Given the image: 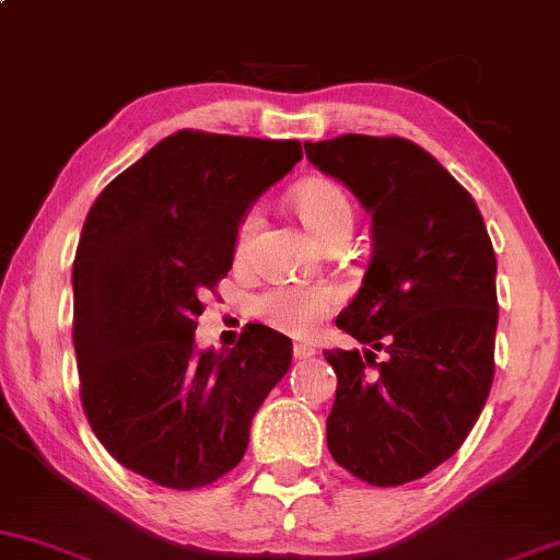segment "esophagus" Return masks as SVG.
I'll return each mask as SVG.
<instances>
[{
	"instance_id": "1",
	"label": "esophagus",
	"mask_w": 560,
	"mask_h": 560,
	"mask_svg": "<svg viewBox=\"0 0 560 560\" xmlns=\"http://www.w3.org/2000/svg\"><path fill=\"white\" fill-rule=\"evenodd\" d=\"M292 352H294V358H298V361H307V358H313L316 355V347H311V345H302V342H298L292 347Z\"/></svg>"
}]
</instances>
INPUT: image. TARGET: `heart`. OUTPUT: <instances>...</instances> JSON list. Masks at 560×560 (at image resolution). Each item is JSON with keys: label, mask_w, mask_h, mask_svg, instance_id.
<instances>
[{"label": "heart", "mask_w": 560, "mask_h": 560, "mask_svg": "<svg viewBox=\"0 0 560 560\" xmlns=\"http://www.w3.org/2000/svg\"><path fill=\"white\" fill-rule=\"evenodd\" d=\"M292 208L298 210L300 221L316 236L318 242L329 240L334 231L352 226V205L342 189L326 178H311L302 182L292 191ZM260 226V210H247L236 229V258H244L253 244L255 231ZM339 294L334 287H276L268 289L255 302V311L273 326L276 331H284L289 337H307L318 329V324L337 307Z\"/></svg>", "instance_id": "b5f03b06"}]
</instances>
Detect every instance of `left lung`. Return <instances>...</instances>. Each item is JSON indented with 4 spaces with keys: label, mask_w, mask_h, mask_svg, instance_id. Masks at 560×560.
<instances>
[{
    "label": "left lung",
    "mask_w": 560,
    "mask_h": 560,
    "mask_svg": "<svg viewBox=\"0 0 560 560\" xmlns=\"http://www.w3.org/2000/svg\"><path fill=\"white\" fill-rule=\"evenodd\" d=\"M305 155L358 197L374 236L363 284L337 316L369 350L324 352L337 374L329 453L369 485H405L464 445L490 395L492 242L471 195L413 141L345 133L307 141Z\"/></svg>",
    "instance_id": "obj_1"
}]
</instances>
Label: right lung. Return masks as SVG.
Returning <instances> with one entry per match:
<instances>
[{
  "label": "right lung",
  "mask_w": 560,
  "mask_h": 560,
  "mask_svg": "<svg viewBox=\"0 0 560 560\" xmlns=\"http://www.w3.org/2000/svg\"><path fill=\"white\" fill-rule=\"evenodd\" d=\"M302 160L298 139L178 131L105 186L73 260L81 402L120 466L171 490L231 471L249 423L284 378L292 342L244 329L197 350L202 294L231 271L236 229Z\"/></svg>",
  "instance_id": "obj_1"
}]
</instances>
